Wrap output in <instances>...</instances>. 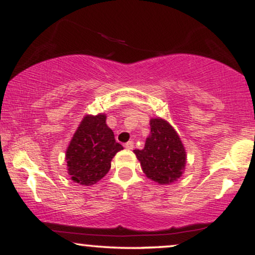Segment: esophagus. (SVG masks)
I'll use <instances>...</instances> for the list:
<instances>
[{"instance_id":"obj_1","label":"esophagus","mask_w":255,"mask_h":255,"mask_svg":"<svg viewBox=\"0 0 255 255\" xmlns=\"http://www.w3.org/2000/svg\"><path fill=\"white\" fill-rule=\"evenodd\" d=\"M125 148L126 149H133L134 148V142L133 141H128V142L125 143Z\"/></svg>"}]
</instances>
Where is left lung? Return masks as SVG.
I'll list each match as a JSON object with an SVG mask.
<instances>
[{
    "mask_svg": "<svg viewBox=\"0 0 255 255\" xmlns=\"http://www.w3.org/2000/svg\"><path fill=\"white\" fill-rule=\"evenodd\" d=\"M151 134L143 149H134L147 178L155 183L170 184L182 176L186 153L182 140L173 127L164 119H151Z\"/></svg>",
    "mask_w": 255,
    "mask_h": 255,
    "instance_id": "obj_1",
    "label": "left lung"
}]
</instances>
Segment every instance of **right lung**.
<instances>
[{"label": "right lung", "instance_id": "1", "mask_svg": "<svg viewBox=\"0 0 255 255\" xmlns=\"http://www.w3.org/2000/svg\"><path fill=\"white\" fill-rule=\"evenodd\" d=\"M104 114L83 118L66 149L67 173L81 185H94L108 173L112 159L124 147L116 142Z\"/></svg>", "mask_w": 255, "mask_h": 255}]
</instances>
